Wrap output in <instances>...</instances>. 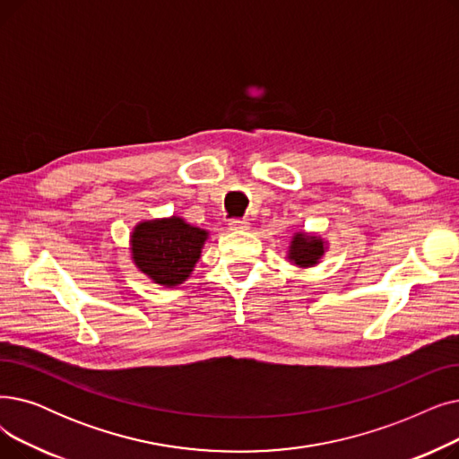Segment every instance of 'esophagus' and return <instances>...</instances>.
Segmentation results:
<instances>
[{
	"mask_svg": "<svg viewBox=\"0 0 459 459\" xmlns=\"http://www.w3.org/2000/svg\"><path fill=\"white\" fill-rule=\"evenodd\" d=\"M230 230L231 231H247L250 230V222L248 221H230Z\"/></svg>",
	"mask_w": 459,
	"mask_h": 459,
	"instance_id": "obj_1",
	"label": "esophagus"
}]
</instances>
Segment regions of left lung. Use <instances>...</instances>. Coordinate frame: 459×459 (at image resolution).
Instances as JSON below:
<instances>
[{
    "mask_svg": "<svg viewBox=\"0 0 459 459\" xmlns=\"http://www.w3.org/2000/svg\"><path fill=\"white\" fill-rule=\"evenodd\" d=\"M329 252V241L314 231H295L290 238L286 259L297 269H310L321 264L325 254Z\"/></svg>",
    "mask_w": 459,
    "mask_h": 459,
    "instance_id": "obj_1",
    "label": "left lung"
}]
</instances>
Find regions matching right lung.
I'll list each match as a JSON object with an SVG mask.
<instances>
[{"instance_id":"1","label":"right lung","mask_w":459,"mask_h":459,"mask_svg":"<svg viewBox=\"0 0 459 459\" xmlns=\"http://www.w3.org/2000/svg\"><path fill=\"white\" fill-rule=\"evenodd\" d=\"M207 238V230L188 224L178 214L151 218L130 231V259L152 283L176 288L190 278Z\"/></svg>"}]
</instances>
